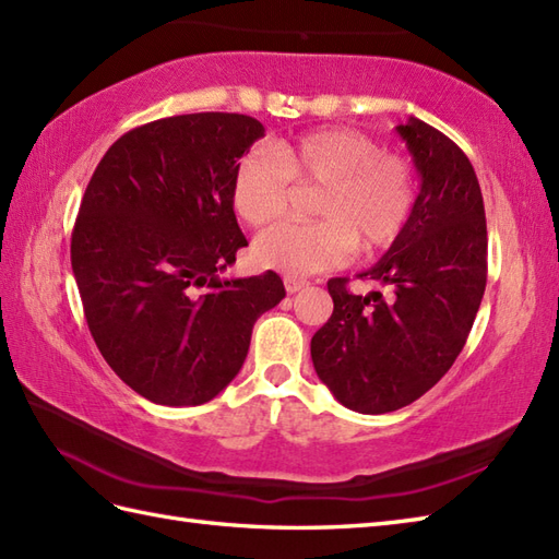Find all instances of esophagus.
I'll return each mask as SVG.
<instances>
[{
  "mask_svg": "<svg viewBox=\"0 0 559 559\" xmlns=\"http://www.w3.org/2000/svg\"><path fill=\"white\" fill-rule=\"evenodd\" d=\"M283 285H285V290H288V293L293 295V293L305 290L309 283H307L305 278H297V276H285V278H283Z\"/></svg>",
  "mask_w": 559,
  "mask_h": 559,
  "instance_id": "esophagus-1",
  "label": "esophagus"
}]
</instances>
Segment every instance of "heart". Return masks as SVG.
Masks as SVG:
<instances>
[{"instance_id": "1", "label": "heart", "mask_w": 559, "mask_h": 559, "mask_svg": "<svg viewBox=\"0 0 559 559\" xmlns=\"http://www.w3.org/2000/svg\"><path fill=\"white\" fill-rule=\"evenodd\" d=\"M293 180L323 186L317 224H281L252 245L257 266L285 276H309L345 264L349 254L381 252L402 236L417 198L414 168L383 154L376 140L349 128H326L250 152L230 180L233 212L264 226L288 210Z\"/></svg>"}]
</instances>
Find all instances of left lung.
<instances>
[{
    "label": "left lung",
    "instance_id": "obj_1",
    "mask_svg": "<svg viewBox=\"0 0 559 559\" xmlns=\"http://www.w3.org/2000/svg\"><path fill=\"white\" fill-rule=\"evenodd\" d=\"M395 131L421 183L402 236L359 274L385 295H353L331 278L333 314L311 338L321 383L359 414L395 412L431 391L462 353L486 290V212L472 162L414 116Z\"/></svg>",
    "mask_w": 559,
    "mask_h": 559
}]
</instances>
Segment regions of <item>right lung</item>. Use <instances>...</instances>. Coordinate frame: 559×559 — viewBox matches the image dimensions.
I'll list each match as a JSON object with an SVG mask.
<instances>
[{"label": "right lung", "instance_id": "right-lung-1", "mask_svg": "<svg viewBox=\"0 0 559 559\" xmlns=\"http://www.w3.org/2000/svg\"><path fill=\"white\" fill-rule=\"evenodd\" d=\"M264 126L204 111L133 128L97 164L71 236L87 329L116 376L150 402L216 397L248 357L254 321L285 288L274 271L221 278L248 245L230 180Z\"/></svg>", "mask_w": 559, "mask_h": 559}]
</instances>
